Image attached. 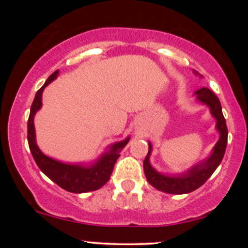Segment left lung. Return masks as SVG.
<instances>
[{
	"label": "left lung",
	"instance_id": "left-lung-1",
	"mask_svg": "<svg viewBox=\"0 0 248 248\" xmlns=\"http://www.w3.org/2000/svg\"><path fill=\"white\" fill-rule=\"evenodd\" d=\"M196 76H201L197 71L193 70ZM196 100L201 104L206 105L210 108V113L216 120V129L219 133V140L213 147L211 154L204 158L203 161L198 162L197 164L192 166L186 171L181 173H175V175H166V173L158 172L157 170L150 164V155L153 152V144L149 142V150L143 161V170L146 175L147 181L149 184L166 193H172V195H183V193H189L195 191L199 186H203L204 183L211 177L215 172L221 160L224 157L225 150H226L227 144V127L226 121H225L223 110H221V105L217 95L209 88L203 87L195 92Z\"/></svg>",
	"mask_w": 248,
	"mask_h": 248
}]
</instances>
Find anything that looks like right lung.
Wrapping results in <instances>:
<instances>
[{"label": "right lung", "mask_w": 248, "mask_h": 248, "mask_svg": "<svg viewBox=\"0 0 248 248\" xmlns=\"http://www.w3.org/2000/svg\"><path fill=\"white\" fill-rule=\"evenodd\" d=\"M59 71L53 72L45 84L37 91L35 99L31 105L29 120H28V142H29L30 152L32 157L45 175L51 181L55 182L64 190L73 193H84L88 191H94L104 186L112 175L113 168L116 160L120 156V152L126 147L129 142V136L124 140L115 142L108 147L107 152H105L98 160L92 163H65V162L57 161L55 158L49 157L42 153L37 146L36 130L33 119L35 114L42 108V94L44 88L52 82L58 77Z\"/></svg>", "instance_id": "1"}]
</instances>
